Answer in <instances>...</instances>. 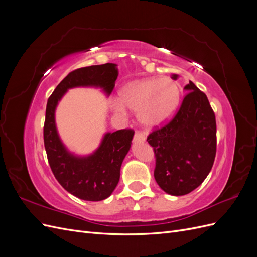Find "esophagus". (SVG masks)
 Returning <instances> with one entry per match:
<instances>
[{
  "label": "esophagus",
  "instance_id": "1",
  "mask_svg": "<svg viewBox=\"0 0 257 257\" xmlns=\"http://www.w3.org/2000/svg\"><path fill=\"white\" fill-rule=\"evenodd\" d=\"M146 141V136L142 132H135V135H134V142L136 143H143Z\"/></svg>",
  "mask_w": 257,
  "mask_h": 257
}]
</instances>
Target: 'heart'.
I'll return each mask as SVG.
<instances>
[{"instance_id": "heart-1", "label": "heart", "mask_w": 257, "mask_h": 257, "mask_svg": "<svg viewBox=\"0 0 257 257\" xmlns=\"http://www.w3.org/2000/svg\"><path fill=\"white\" fill-rule=\"evenodd\" d=\"M181 91L170 78L150 77L130 82L120 90L115 108L138 112V118L148 127L160 126L173 118L180 104Z\"/></svg>"}]
</instances>
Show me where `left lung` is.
<instances>
[{
  "label": "left lung",
  "instance_id": "1",
  "mask_svg": "<svg viewBox=\"0 0 257 257\" xmlns=\"http://www.w3.org/2000/svg\"><path fill=\"white\" fill-rule=\"evenodd\" d=\"M184 90L188 93L176 115L147 137L155 154V181L174 196L189 194L204 182L216 153L215 115L207 95L192 81Z\"/></svg>",
  "mask_w": 257,
  "mask_h": 257
}]
</instances>
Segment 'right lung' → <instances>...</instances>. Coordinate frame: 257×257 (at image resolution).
I'll use <instances>...</instances> for the list:
<instances>
[{
  "mask_svg": "<svg viewBox=\"0 0 257 257\" xmlns=\"http://www.w3.org/2000/svg\"><path fill=\"white\" fill-rule=\"evenodd\" d=\"M118 74L113 63L75 69L57 85L46 107L44 144L50 168L68 193L83 200L99 201L111 195L119 182L122 162L131 148L134 131L125 128L106 133L94 152L88 157H78L69 152L61 142L54 112L68 89L94 87L110 95Z\"/></svg>",
  "mask_w": 257,
  "mask_h": 257,
  "instance_id": "obj_1",
  "label": "right lung"
}]
</instances>
